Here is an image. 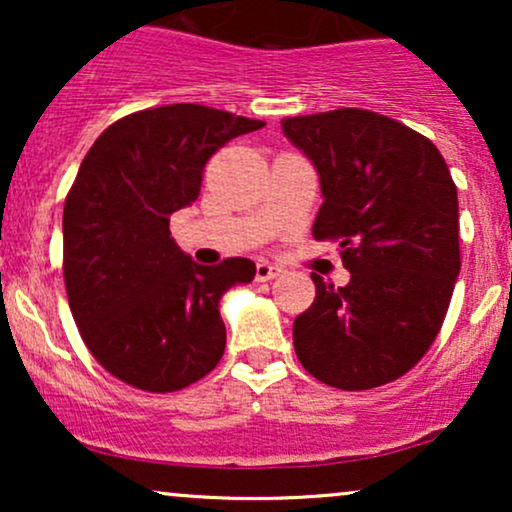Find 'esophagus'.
Segmentation results:
<instances>
[{"mask_svg": "<svg viewBox=\"0 0 512 512\" xmlns=\"http://www.w3.org/2000/svg\"><path fill=\"white\" fill-rule=\"evenodd\" d=\"M281 274V267L279 264H272V262H257V269H255V279L257 281H269L274 279V276Z\"/></svg>", "mask_w": 512, "mask_h": 512, "instance_id": "1", "label": "esophagus"}]
</instances>
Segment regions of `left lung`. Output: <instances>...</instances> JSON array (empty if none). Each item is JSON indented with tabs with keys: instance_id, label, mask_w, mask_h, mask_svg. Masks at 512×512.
<instances>
[{
	"instance_id": "8db88e82",
	"label": "left lung",
	"mask_w": 512,
	"mask_h": 512,
	"mask_svg": "<svg viewBox=\"0 0 512 512\" xmlns=\"http://www.w3.org/2000/svg\"><path fill=\"white\" fill-rule=\"evenodd\" d=\"M320 178L317 240H337L351 279L325 284L293 322L298 361L320 383L397 380L438 337L460 274L457 187L424 134L370 110L284 117Z\"/></svg>"
}]
</instances>
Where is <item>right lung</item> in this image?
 Masks as SVG:
<instances>
[{
	"instance_id": "obj_1",
	"label": "right lung",
	"mask_w": 512,
	"mask_h": 512,
	"mask_svg": "<svg viewBox=\"0 0 512 512\" xmlns=\"http://www.w3.org/2000/svg\"><path fill=\"white\" fill-rule=\"evenodd\" d=\"M260 127L207 105H163L117 120L81 161L62 216L64 286L88 351L122 383L175 392L221 361L219 303L255 279V262L197 264L170 238V214L199 197L223 144Z\"/></svg>"
}]
</instances>
